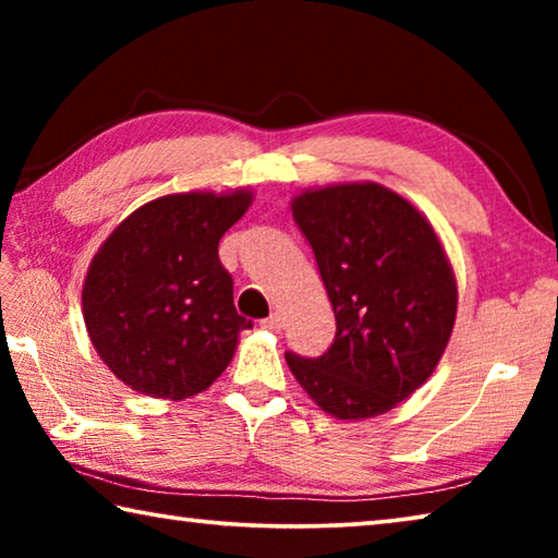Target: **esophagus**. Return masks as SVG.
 <instances>
[{
  "mask_svg": "<svg viewBox=\"0 0 558 558\" xmlns=\"http://www.w3.org/2000/svg\"><path fill=\"white\" fill-rule=\"evenodd\" d=\"M260 327H263V329H270V332H280V327H282L280 313H272V315H268L266 319H260Z\"/></svg>",
  "mask_w": 558,
  "mask_h": 558,
  "instance_id": "34e87169",
  "label": "esophagus"
}]
</instances>
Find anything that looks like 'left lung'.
I'll use <instances>...</instances> for the list:
<instances>
[{"mask_svg":"<svg viewBox=\"0 0 558 558\" xmlns=\"http://www.w3.org/2000/svg\"><path fill=\"white\" fill-rule=\"evenodd\" d=\"M292 219L313 245L337 332L323 356L286 352L319 409L372 418L409 399L446 352L458 286L436 231L381 184L307 189Z\"/></svg>","mask_w":558,"mask_h":558,"instance_id":"obj_1","label":"left lung"}]
</instances>
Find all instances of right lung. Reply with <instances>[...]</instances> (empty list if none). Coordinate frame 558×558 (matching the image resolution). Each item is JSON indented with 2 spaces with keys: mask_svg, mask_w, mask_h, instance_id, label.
<instances>
[{
  "mask_svg": "<svg viewBox=\"0 0 558 558\" xmlns=\"http://www.w3.org/2000/svg\"><path fill=\"white\" fill-rule=\"evenodd\" d=\"M253 194L189 192L140 206L93 258L83 319L108 369L137 393L182 401L219 379L251 319L233 307L219 241Z\"/></svg>",
  "mask_w": 558,
  "mask_h": 558,
  "instance_id": "1",
  "label": "right lung"
}]
</instances>
